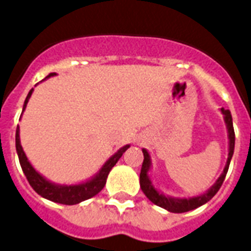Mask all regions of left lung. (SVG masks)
<instances>
[{
	"label": "left lung",
	"mask_w": 251,
	"mask_h": 251,
	"mask_svg": "<svg viewBox=\"0 0 251 251\" xmlns=\"http://www.w3.org/2000/svg\"><path fill=\"white\" fill-rule=\"evenodd\" d=\"M223 118H225V124L227 127V137H228V156H227V161L223 172L221 176L218 177L214 184L211 185L210 188L207 189L203 194L198 195V196H192V198H174L169 195H164L161 191H158L154 185H153L152 180L149 177V172L152 169V160H151V154L148 153L147 149H142L144 153V163H142L141 174H140V185H141L142 192L145 194L148 199L152 203H154L161 208H165L169 212H175V214H180V212H187V211L195 210L200 205L205 204L208 200H211L215 194L219 191L221 185L223 184V180L226 177L227 171H228V165L231 161L232 154H234V147H235V134H234V127H232V117L231 113L228 110H225L223 107L221 109Z\"/></svg>",
	"instance_id": "1"
}]
</instances>
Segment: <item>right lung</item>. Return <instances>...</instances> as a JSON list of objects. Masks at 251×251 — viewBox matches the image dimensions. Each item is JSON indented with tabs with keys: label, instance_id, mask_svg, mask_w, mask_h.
Wrapping results in <instances>:
<instances>
[{
	"label": "right lung",
	"instance_id": "1",
	"mask_svg": "<svg viewBox=\"0 0 251 251\" xmlns=\"http://www.w3.org/2000/svg\"><path fill=\"white\" fill-rule=\"evenodd\" d=\"M56 72H52L50 74L46 79L51 76H55ZM44 79V80H46ZM43 82V80H41ZM39 84V83H37ZM33 93V88L30 90L28 95H26V99H25L24 106H23V113L25 111V107L28 104V100H29L30 95ZM21 113V115H23ZM130 145H125L121 149H118L117 152L111 156V157L106 161V163L102 165V168L99 169L97 174L94 175L93 177H90L86 181H82V183H76V184H56L51 180H48L47 177H44L43 175L39 174L33 165L29 163V160L25 154L24 149L21 147V141H20V127L17 126V130H16V151H17V154H19L20 165L23 168V172L26 176V179L29 181V184L32 188L35 189L37 194L43 196L44 199L51 200V201H55V203H60V204H77L83 200H87L90 198H93L97 194H99L102 189H103L104 184H106V180H107V176H109L110 171L114 167L117 161L120 160L121 156L126 152V149H129Z\"/></svg>",
	"mask_w": 251,
	"mask_h": 251
}]
</instances>
